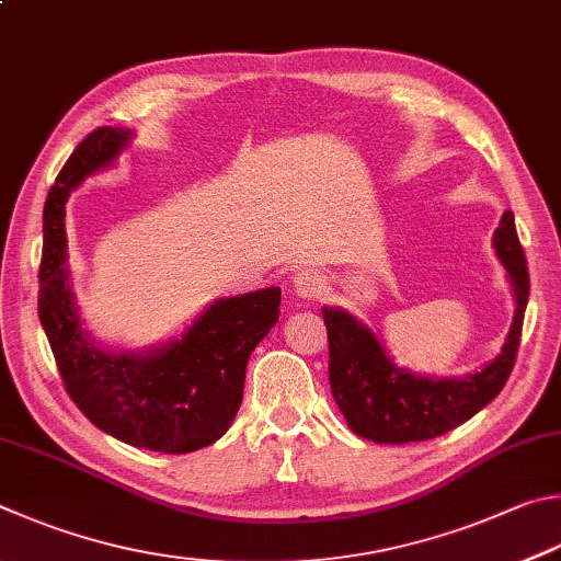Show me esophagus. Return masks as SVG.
I'll return each instance as SVG.
<instances>
[{"label":"esophagus","instance_id":"esophagus-1","mask_svg":"<svg viewBox=\"0 0 561 561\" xmlns=\"http://www.w3.org/2000/svg\"><path fill=\"white\" fill-rule=\"evenodd\" d=\"M291 287L299 299H319L323 294V279L319 272L301 270L291 277Z\"/></svg>","mask_w":561,"mask_h":561}]
</instances>
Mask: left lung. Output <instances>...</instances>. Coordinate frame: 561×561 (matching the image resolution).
<instances>
[{
	"label": "left lung",
	"instance_id": "8db88e82",
	"mask_svg": "<svg viewBox=\"0 0 561 561\" xmlns=\"http://www.w3.org/2000/svg\"><path fill=\"white\" fill-rule=\"evenodd\" d=\"M493 242L513 284L515 316L497 358L463 378H430L397 368L368 325L348 311L323 307L333 400L363 439L375 444L434 439L471 420L505 387L520 345L529 297L527 262L511 210L503 213Z\"/></svg>",
	"mask_w": 561,
	"mask_h": 561
}]
</instances>
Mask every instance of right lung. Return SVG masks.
<instances>
[{
	"label": "right lung",
	"mask_w": 561,
	"mask_h": 561,
	"mask_svg": "<svg viewBox=\"0 0 561 561\" xmlns=\"http://www.w3.org/2000/svg\"><path fill=\"white\" fill-rule=\"evenodd\" d=\"M135 137L98 127L80 141L48 191L38 319L70 400L98 430L137 449L188 454L218 442L236 420L250 353L279 319L282 289L216 299L181 339L131 353L100 348L70 289L66 201L90 174L112 167Z\"/></svg>",
	"instance_id": "1"
}]
</instances>
